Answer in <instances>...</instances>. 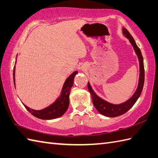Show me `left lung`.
<instances>
[{"instance_id":"left-lung-1","label":"left lung","mask_w":158,"mask_h":158,"mask_svg":"<svg viewBox=\"0 0 158 158\" xmlns=\"http://www.w3.org/2000/svg\"><path fill=\"white\" fill-rule=\"evenodd\" d=\"M122 33L124 36L127 37L129 40L130 43L132 44V46L134 48L135 53L137 55L139 61V84L137 89H136L135 93L133 94V95L130 98L125 102L120 104H112L109 103L106 100L103 99L102 98L99 97L97 94L94 93L93 90L90 83L88 82V89L89 93L91 94L93 99V105L97 109V110L101 114H102L107 117H117L119 115L125 114L131 109L134 104L137 101L139 97H140L143 90V85H144L145 81V70H144V64H143V58L141 54V50L136 45L134 38L131 36V34L129 33V31L123 27L122 28Z\"/></svg>"}]
</instances>
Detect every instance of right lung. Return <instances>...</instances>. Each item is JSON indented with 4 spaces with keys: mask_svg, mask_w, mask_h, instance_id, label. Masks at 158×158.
<instances>
[{
    "mask_svg": "<svg viewBox=\"0 0 158 158\" xmlns=\"http://www.w3.org/2000/svg\"><path fill=\"white\" fill-rule=\"evenodd\" d=\"M16 64V61H15ZM15 65L14 66L13 69V81L14 85L15 86ZM78 73V72H73L68 78L65 80V81L63 86V88L61 92V94L54 103H52L49 106L43 109L40 110H34L30 109L26 105L23 104L26 110L30 113L32 114L34 116L38 118L42 119V120H52L61 117L64 115L65 111H67L69 103V93L73 85V80H74L75 76Z\"/></svg>",
    "mask_w": 158,
    "mask_h": 158,
    "instance_id": "right-lung-1",
    "label": "right lung"
}]
</instances>
